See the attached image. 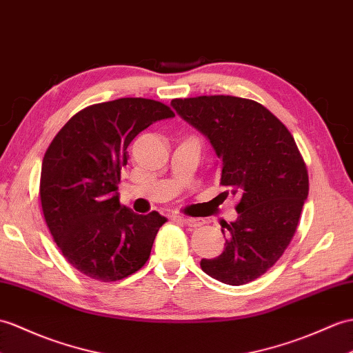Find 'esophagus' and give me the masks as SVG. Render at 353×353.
Wrapping results in <instances>:
<instances>
[{"label":"esophagus","instance_id":"obj_1","mask_svg":"<svg viewBox=\"0 0 353 353\" xmlns=\"http://www.w3.org/2000/svg\"><path fill=\"white\" fill-rule=\"evenodd\" d=\"M177 221L183 223L188 227H200L204 224V221L201 218H188V216H176Z\"/></svg>","mask_w":353,"mask_h":353}]
</instances>
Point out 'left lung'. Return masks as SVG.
<instances>
[{"label":"left lung","mask_w":353,"mask_h":353,"mask_svg":"<svg viewBox=\"0 0 353 353\" xmlns=\"http://www.w3.org/2000/svg\"><path fill=\"white\" fill-rule=\"evenodd\" d=\"M171 106L209 139L221 185L239 196L237 219L221 228L227 237L224 251L201 259L200 266L224 284L254 281L289 247L308 196V173L298 145L259 102L221 94L174 99Z\"/></svg>","instance_id":"1"}]
</instances>
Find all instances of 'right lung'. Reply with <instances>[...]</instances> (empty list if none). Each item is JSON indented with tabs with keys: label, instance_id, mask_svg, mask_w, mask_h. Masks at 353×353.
Wrapping results in <instances>:
<instances>
[{
	"label": "right lung",
	"instance_id": "obj_1",
	"mask_svg": "<svg viewBox=\"0 0 353 353\" xmlns=\"http://www.w3.org/2000/svg\"><path fill=\"white\" fill-rule=\"evenodd\" d=\"M173 117L161 102L121 97L75 114L48 147L40 174L46 225L65 260L93 280H123L149 260L167 218L121 206L120 171L130 141Z\"/></svg>",
	"mask_w": 353,
	"mask_h": 353
}]
</instances>
